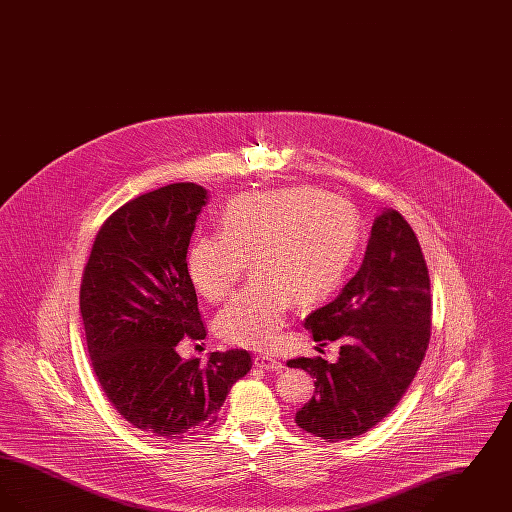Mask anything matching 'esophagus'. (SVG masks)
<instances>
[{
	"label": "esophagus",
	"instance_id": "34e87169",
	"mask_svg": "<svg viewBox=\"0 0 512 512\" xmlns=\"http://www.w3.org/2000/svg\"><path fill=\"white\" fill-rule=\"evenodd\" d=\"M253 363H255V366L263 368V370H282L284 368V365L278 359H274L270 355H255Z\"/></svg>",
	"mask_w": 512,
	"mask_h": 512
}]
</instances>
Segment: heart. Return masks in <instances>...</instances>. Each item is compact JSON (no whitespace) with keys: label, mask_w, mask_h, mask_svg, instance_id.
<instances>
[{"label":"heart","mask_w":512,"mask_h":512,"mask_svg":"<svg viewBox=\"0 0 512 512\" xmlns=\"http://www.w3.org/2000/svg\"><path fill=\"white\" fill-rule=\"evenodd\" d=\"M359 238L357 209L340 195L313 188L238 195L224 207L219 232L192 242L186 270L195 292L215 303L251 259L255 278L220 311L217 332L228 343L267 349L293 297L311 303L340 282Z\"/></svg>","instance_id":"b5f03b06"}]
</instances>
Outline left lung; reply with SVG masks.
I'll return each instance as SVG.
<instances>
[{
    "mask_svg": "<svg viewBox=\"0 0 512 512\" xmlns=\"http://www.w3.org/2000/svg\"><path fill=\"white\" fill-rule=\"evenodd\" d=\"M305 326L320 345L340 341V357L288 361L315 378V395L295 413V424L330 443L365 434L409 390L430 341L428 267L397 211L374 220L359 272Z\"/></svg>",
    "mask_w": 512,
    "mask_h": 512,
    "instance_id": "obj_1",
    "label": "left lung"
}]
</instances>
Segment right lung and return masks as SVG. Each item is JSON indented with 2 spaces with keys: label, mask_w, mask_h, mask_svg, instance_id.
<instances>
[{
  "label": "right lung",
  "mask_w": 512,
  "mask_h": 512,
  "mask_svg": "<svg viewBox=\"0 0 512 512\" xmlns=\"http://www.w3.org/2000/svg\"><path fill=\"white\" fill-rule=\"evenodd\" d=\"M207 190L176 182L138 195L99 228L80 284V315L99 386L134 428L165 439L217 422L251 368L245 349L180 359L176 345L205 340L186 255Z\"/></svg>",
  "instance_id": "1"
}]
</instances>
